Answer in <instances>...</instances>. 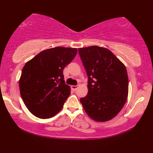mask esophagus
I'll list each match as a JSON object with an SVG mask.
<instances>
[{
    "label": "esophagus",
    "mask_w": 153,
    "mask_h": 153,
    "mask_svg": "<svg viewBox=\"0 0 153 153\" xmlns=\"http://www.w3.org/2000/svg\"><path fill=\"white\" fill-rule=\"evenodd\" d=\"M78 88V86L77 85H76V86H71V89L74 90V91H76V90Z\"/></svg>",
    "instance_id": "1"
}]
</instances>
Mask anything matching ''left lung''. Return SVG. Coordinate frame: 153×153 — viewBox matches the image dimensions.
<instances>
[{
	"mask_svg": "<svg viewBox=\"0 0 153 153\" xmlns=\"http://www.w3.org/2000/svg\"><path fill=\"white\" fill-rule=\"evenodd\" d=\"M78 53L88 76V94L79 100L84 109L96 121L112 119L121 110L128 98L126 66L105 48H80Z\"/></svg>",
	"mask_w": 153,
	"mask_h": 153,
	"instance_id": "8db88e82",
	"label": "left lung"
}]
</instances>
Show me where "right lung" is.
I'll list each match as a JSON object with an SVG mask.
<instances>
[{
  "mask_svg": "<svg viewBox=\"0 0 153 153\" xmlns=\"http://www.w3.org/2000/svg\"><path fill=\"white\" fill-rule=\"evenodd\" d=\"M77 48L55 47L43 51L25 64L19 79L21 98L28 110L39 119L54 117L71 94L63 69Z\"/></svg>",
  "mask_w": 153,
  "mask_h": 153,
  "instance_id": "add662e5",
  "label": "right lung"
}]
</instances>
